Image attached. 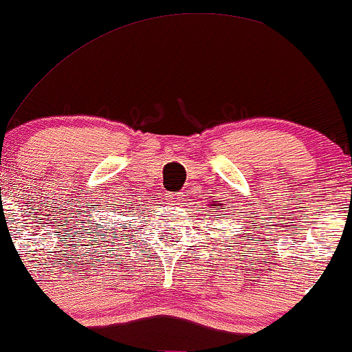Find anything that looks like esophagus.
I'll list each match as a JSON object with an SVG mask.
<instances>
[{
  "label": "esophagus",
  "mask_w": 352,
  "mask_h": 352,
  "mask_svg": "<svg viewBox=\"0 0 352 352\" xmlns=\"http://www.w3.org/2000/svg\"><path fill=\"white\" fill-rule=\"evenodd\" d=\"M183 192H168L166 194V201L171 202V204H183L184 199Z\"/></svg>",
  "instance_id": "34e87169"
}]
</instances>
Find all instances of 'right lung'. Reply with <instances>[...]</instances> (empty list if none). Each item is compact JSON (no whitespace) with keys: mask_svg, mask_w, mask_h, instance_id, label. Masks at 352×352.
I'll list each match as a JSON object with an SVG mask.
<instances>
[{"mask_svg":"<svg viewBox=\"0 0 352 352\" xmlns=\"http://www.w3.org/2000/svg\"><path fill=\"white\" fill-rule=\"evenodd\" d=\"M107 234H109V232H107ZM115 234V232H113ZM111 237H117V234H115V235H111Z\"/></svg>","mask_w":352,"mask_h":352,"instance_id":"obj_1","label":"right lung"}]
</instances>
